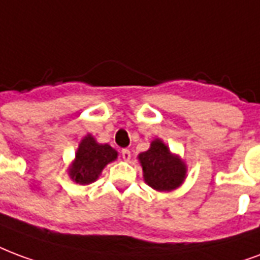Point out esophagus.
<instances>
[{
	"label": "esophagus",
	"instance_id": "1",
	"mask_svg": "<svg viewBox=\"0 0 260 260\" xmlns=\"http://www.w3.org/2000/svg\"><path fill=\"white\" fill-rule=\"evenodd\" d=\"M121 155H122V158L125 159V161H129L131 159V151L128 149H122L121 150Z\"/></svg>",
	"mask_w": 260,
	"mask_h": 260
}]
</instances>
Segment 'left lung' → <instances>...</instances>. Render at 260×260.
<instances>
[{"instance_id":"obj_1","label":"left lung","mask_w":260,"mask_h":260,"mask_svg":"<svg viewBox=\"0 0 260 260\" xmlns=\"http://www.w3.org/2000/svg\"><path fill=\"white\" fill-rule=\"evenodd\" d=\"M143 169V179L155 191L169 193L183 184L187 176V165L179 154L169 150L164 140H151L149 150L138 155Z\"/></svg>"}]
</instances>
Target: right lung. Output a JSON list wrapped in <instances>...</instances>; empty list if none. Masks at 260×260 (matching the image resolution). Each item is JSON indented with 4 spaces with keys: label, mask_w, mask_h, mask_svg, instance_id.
Here are the masks:
<instances>
[{
    "label": "right lung",
    "mask_w": 260,
    "mask_h": 260,
    "mask_svg": "<svg viewBox=\"0 0 260 260\" xmlns=\"http://www.w3.org/2000/svg\"><path fill=\"white\" fill-rule=\"evenodd\" d=\"M118 157L117 150L107 143L102 145L88 134L81 139L77 147L76 157L67 168V174L76 183L86 186L99 179L106 165L115 161Z\"/></svg>",
    "instance_id": "add662e5"
}]
</instances>
